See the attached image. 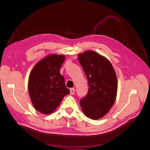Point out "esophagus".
I'll use <instances>...</instances> for the list:
<instances>
[{"mask_svg": "<svg viewBox=\"0 0 150 150\" xmlns=\"http://www.w3.org/2000/svg\"><path fill=\"white\" fill-rule=\"evenodd\" d=\"M74 93H75V88H71V89H70V94H71V95H74Z\"/></svg>", "mask_w": 150, "mask_h": 150, "instance_id": "1", "label": "esophagus"}]
</instances>
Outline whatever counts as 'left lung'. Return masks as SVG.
Listing matches in <instances>:
<instances>
[{"instance_id":"1","label":"left lung","mask_w":150,"mask_h":150,"mask_svg":"<svg viewBox=\"0 0 150 150\" xmlns=\"http://www.w3.org/2000/svg\"><path fill=\"white\" fill-rule=\"evenodd\" d=\"M78 59L87 76L88 91L80 100L84 115L92 120L103 118L115 103L117 95V77L107 58L92 50L78 55Z\"/></svg>"}]
</instances>
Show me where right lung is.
Wrapping results in <instances>:
<instances>
[{
    "mask_svg": "<svg viewBox=\"0 0 150 150\" xmlns=\"http://www.w3.org/2000/svg\"><path fill=\"white\" fill-rule=\"evenodd\" d=\"M65 59L64 55H47L30 72L28 83L30 99L35 110L43 115L54 112L70 93L59 71Z\"/></svg>",
    "mask_w": 150,
    "mask_h": 150,
    "instance_id": "add662e5",
    "label": "right lung"
}]
</instances>
